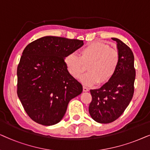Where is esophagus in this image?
<instances>
[{"mask_svg": "<svg viewBox=\"0 0 150 150\" xmlns=\"http://www.w3.org/2000/svg\"><path fill=\"white\" fill-rule=\"evenodd\" d=\"M83 92H87V91H88V88L86 87V86H83Z\"/></svg>", "mask_w": 150, "mask_h": 150, "instance_id": "esophagus-1", "label": "esophagus"}]
</instances>
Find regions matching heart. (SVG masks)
<instances>
[{"label": "heart", "instance_id": "b5f03b06", "mask_svg": "<svg viewBox=\"0 0 150 150\" xmlns=\"http://www.w3.org/2000/svg\"><path fill=\"white\" fill-rule=\"evenodd\" d=\"M119 62V51L102 41L87 44L79 50V56L72 52L64 58L68 72L75 79L80 77L87 65L88 72L80 79L87 86L108 82L118 69Z\"/></svg>", "mask_w": 150, "mask_h": 150}]
</instances>
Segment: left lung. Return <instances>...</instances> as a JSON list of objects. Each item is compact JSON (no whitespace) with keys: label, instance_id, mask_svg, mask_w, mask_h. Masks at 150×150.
Returning <instances> with one entry per match:
<instances>
[{"label":"left lung","instance_id":"1","mask_svg":"<svg viewBox=\"0 0 150 150\" xmlns=\"http://www.w3.org/2000/svg\"><path fill=\"white\" fill-rule=\"evenodd\" d=\"M120 62L117 71L108 82L100 88L91 90L92 101L88 111L97 122L109 123L123 113L132 99L136 71L134 55L128 46L117 38Z\"/></svg>","mask_w":150,"mask_h":150}]
</instances>
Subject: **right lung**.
I'll return each instance as SVG.
<instances>
[{
	"mask_svg": "<svg viewBox=\"0 0 150 150\" xmlns=\"http://www.w3.org/2000/svg\"><path fill=\"white\" fill-rule=\"evenodd\" d=\"M83 45L77 39L45 36L24 49L17 68V94L35 122L59 123L71 99L81 93L82 86L68 72L64 58Z\"/></svg>",
	"mask_w": 150,
	"mask_h": 150,
	"instance_id": "obj_1",
	"label": "right lung"
}]
</instances>
